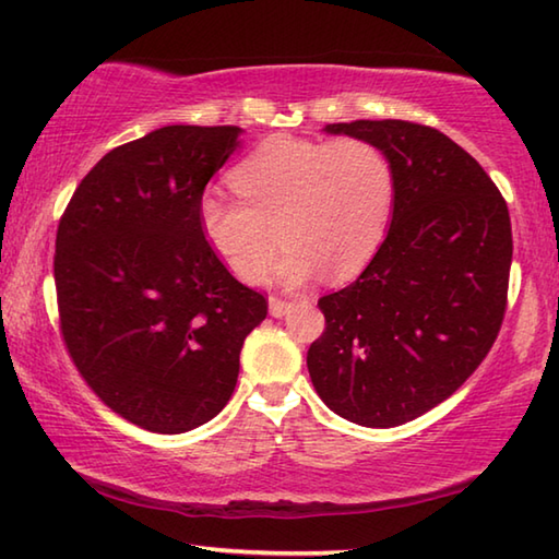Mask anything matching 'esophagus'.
Wrapping results in <instances>:
<instances>
[{
	"mask_svg": "<svg viewBox=\"0 0 559 559\" xmlns=\"http://www.w3.org/2000/svg\"><path fill=\"white\" fill-rule=\"evenodd\" d=\"M290 308H293V302H288V300H281V298H271L269 300V313L273 318H283Z\"/></svg>",
	"mask_w": 559,
	"mask_h": 559,
	"instance_id": "1",
	"label": "esophagus"
}]
</instances>
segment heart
Masks as SVG:
<instances>
[{"mask_svg":"<svg viewBox=\"0 0 559 559\" xmlns=\"http://www.w3.org/2000/svg\"><path fill=\"white\" fill-rule=\"evenodd\" d=\"M231 187L241 203L216 189L197 202L204 241L243 283L266 276L286 243L273 281L290 288L320 271L357 276L384 241L396 194L390 157L365 138H269L234 169Z\"/></svg>","mask_w":559,"mask_h":559,"instance_id":"1","label":"heart"}]
</instances>
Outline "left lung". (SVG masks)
Segmentation results:
<instances>
[{"mask_svg":"<svg viewBox=\"0 0 559 559\" xmlns=\"http://www.w3.org/2000/svg\"><path fill=\"white\" fill-rule=\"evenodd\" d=\"M323 130L382 147L396 194L374 259L318 300L325 333L308 349V372L343 419L400 427L449 400L496 343L513 261L508 204L439 130L406 120Z\"/></svg>","mask_w":559,"mask_h":559,"instance_id":"left-lung-1","label":"left lung"}]
</instances>
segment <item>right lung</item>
I'll use <instances>...</instances> for the list:
<instances>
[{
  "instance_id": "right-lung-1",
  "label": "right lung",
  "mask_w": 559,
  "mask_h": 559,
  "mask_svg": "<svg viewBox=\"0 0 559 559\" xmlns=\"http://www.w3.org/2000/svg\"><path fill=\"white\" fill-rule=\"evenodd\" d=\"M236 126H165L110 150L56 231L61 335L83 380L138 427L197 429L239 377L266 298L204 241L197 202L241 145Z\"/></svg>"
}]
</instances>
